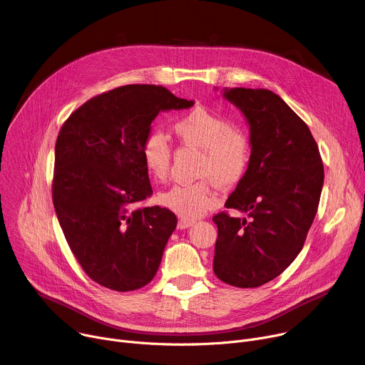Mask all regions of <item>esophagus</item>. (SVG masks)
<instances>
[{
  "label": "esophagus",
  "mask_w": 365,
  "mask_h": 365,
  "mask_svg": "<svg viewBox=\"0 0 365 365\" xmlns=\"http://www.w3.org/2000/svg\"><path fill=\"white\" fill-rule=\"evenodd\" d=\"M195 224V221H190V220H185V218H180L179 220V222H178V227L180 228V230H185V228H189V227H192Z\"/></svg>",
  "instance_id": "1"
}]
</instances>
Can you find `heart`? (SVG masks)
<instances>
[{"instance_id":"obj_1","label":"heart","mask_w":365,"mask_h":365,"mask_svg":"<svg viewBox=\"0 0 365 365\" xmlns=\"http://www.w3.org/2000/svg\"><path fill=\"white\" fill-rule=\"evenodd\" d=\"M173 133L186 147L202 150L197 176L207 178L189 185H176L159 200L185 220H196L220 202L214 182L224 189L237 186L248 172L252 145L248 134L231 120L200 106L175 120ZM173 148L162 131H150L141 143V160L155 182L170 175Z\"/></svg>"}]
</instances>
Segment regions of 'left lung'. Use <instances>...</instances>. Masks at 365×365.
<instances>
[{
	"instance_id": "left-lung-1",
	"label": "left lung",
	"mask_w": 365,
	"mask_h": 365,
	"mask_svg": "<svg viewBox=\"0 0 365 365\" xmlns=\"http://www.w3.org/2000/svg\"><path fill=\"white\" fill-rule=\"evenodd\" d=\"M224 96L250 124L251 163L217 214L214 273L235 287H258L282 274L303 248L318 212L324 165L306 123L269 89L232 88Z\"/></svg>"
}]
</instances>
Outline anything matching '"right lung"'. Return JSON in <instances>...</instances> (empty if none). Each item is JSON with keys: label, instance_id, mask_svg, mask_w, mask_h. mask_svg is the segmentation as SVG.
Returning a JSON list of instances; mask_svg holds the SVG:
<instances>
[{"label": "right lung", "instance_id": "right-lung-1", "mask_svg": "<svg viewBox=\"0 0 365 365\" xmlns=\"http://www.w3.org/2000/svg\"><path fill=\"white\" fill-rule=\"evenodd\" d=\"M192 106L165 86L125 85L91 98L63 123L51 196L65 238L95 283L131 292L158 273L178 218L168 207L138 206L153 195L141 143L160 111Z\"/></svg>", "mask_w": 365, "mask_h": 365}]
</instances>
